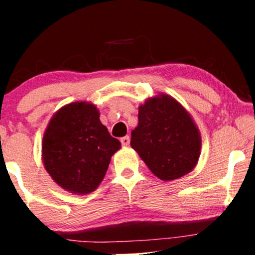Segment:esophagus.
Returning <instances> with one entry per match:
<instances>
[{"label":"esophagus","instance_id":"obj_1","mask_svg":"<svg viewBox=\"0 0 255 255\" xmlns=\"http://www.w3.org/2000/svg\"><path fill=\"white\" fill-rule=\"evenodd\" d=\"M121 142H122V145H123V146H128V144H130V137H128V135L122 137L121 138Z\"/></svg>","mask_w":255,"mask_h":255}]
</instances>
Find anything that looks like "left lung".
I'll use <instances>...</instances> for the list:
<instances>
[{
  "instance_id": "obj_1",
  "label": "left lung",
  "mask_w": 255,
  "mask_h": 255,
  "mask_svg": "<svg viewBox=\"0 0 255 255\" xmlns=\"http://www.w3.org/2000/svg\"><path fill=\"white\" fill-rule=\"evenodd\" d=\"M131 146L154 175L170 181L193 170L201 154V135L184 108L161 95L139 107Z\"/></svg>"
}]
</instances>
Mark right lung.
Listing matches in <instances>:
<instances>
[{
  "label": "right lung",
  "instance_id": "1",
  "mask_svg": "<svg viewBox=\"0 0 255 255\" xmlns=\"http://www.w3.org/2000/svg\"><path fill=\"white\" fill-rule=\"evenodd\" d=\"M121 142L101 123L94 104L74 102L52 117L43 138L45 168L59 186L75 194L99 187Z\"/></svg>",
  "mask_w": 255,
  "mask_h": 255
}]
</instances>
